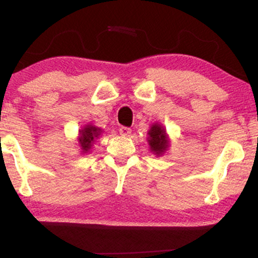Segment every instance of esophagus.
Here are the masks:
<instances>
[{
    "instance_id": "esophagus-1",
    "label": "esophagus",
    "mask_w": 258,
    "mask_h": 258,
    "mask_svg": "<svg viewBox=\"0 0 258 258\" xmlns=\"http://www.w3.org/2000/svg\"><path fill=\"white\" fill-rule=\"evenodd\" d=\"M119 134H121L122 136H129L130 134H132V129L126 128V126H121V128H119Z\"/></svg>"
}]
</instances>
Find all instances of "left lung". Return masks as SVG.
<instances>
[{"mask_svg":"<svg viewBox=\"0 0 258 258\" xmlns=\"http://www.w3.org/2000/svg\"><path fill=\"white\" fill-rule=\"evenodd\" d=\"M148 135H149L148 143H149L150 150L157 156L163 155L169 148V139L165 129L158 123H154Z\"/></svg>","mask_w":258,"mask_h":258,"instance_id":"8db88e82","label":"left lung"}]
</instances>
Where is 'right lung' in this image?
<instances>
[{"label":"right lung","mask_w":258,"mask_h":258,"mask_svg":"<svg viewBox=\"0 0 258 258\" xmlns=\"http://www.w3.org/2000/svg\"><path fill=\"white\" fill-rule=\"evenodd\" d=\"M102 129L97 128L93 124H87L83 126L82 130H80L79 144L82 149V153H88V150L93 147V143L98 136L101 135Z\"/></svg>","instance_id":"1"}]
</instances>
